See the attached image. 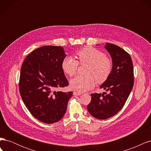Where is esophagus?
<instances>
[{
    "mask_svg": "<svg viewBox=\"0 0 151 151\" xmlns=\"http://www.w3.org/2000/svg\"><path fill=\"white\" fill-rule=\"evenodd\" d=\"M73 94L75 96H80L82 94V93L80 92H78V91H74V92L73 93Z\"/></svg>",
    "mask_w": 151,
    "mask_h": 151,
    "instance_id": "esophagus-1",
    "label": "esophagus"
}]
</instances>
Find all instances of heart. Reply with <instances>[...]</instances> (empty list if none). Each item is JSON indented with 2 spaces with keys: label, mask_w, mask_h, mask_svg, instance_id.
Masks as SVG:
<instances>
[{
  "label": "heart",
  "mask_w": 151,
  "mask_h": 151,
  "mask_svg": "<svg viewBox=\"0 0 151 151\" xmlns=\"http://www.w3.org/2000/svg\"><path fill=\"white\" fill-rule=\"evenodd\" d=\"M80 64L87 63V76H77L70 81V88L82 93L88 91L98 83L106 81L112 70V63L103 52L93 47H86L77 52ZM79 62L74 58L68 55L63 58L61 66L63 71L69 76L77 72Z\"/></svg>",
  "instance_id": "heart-1"
}]
</instances>
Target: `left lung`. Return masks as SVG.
Instances as JSON below:
<instances>
[{
    "label": "left lung",
    "mask_w": 151,
    "mask_h": 151,
    "mask_svg": "<svg viewBox=\"0 0 151 151\" xmlns=\"http://www.w3.org/2000/svg\"><path fill=\"white\" fill-rule=\"evenodd\" d=\"M110 54L113 67L108 78L100 86L108 93L91 94L88 110L99 120L110 118L121 110L129 96L134 83L133 63L130 55L114 44L104 47Z\"/></svg>",
    "instance_id": "8db88e82"
}]
</instances>
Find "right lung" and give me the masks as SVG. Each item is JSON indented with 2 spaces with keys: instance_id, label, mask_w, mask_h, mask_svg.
Instances as JSON below:
<instances>
[{
  "instance_id": "1",
  "label": "right lung",
  "mask_w": 151,
  "mask_h": 151,
  "mask_svg": "<svg viewBox=\"0 0 151 151\" xmlns=\"http://www.w3.org/2000/svg\"><path fill=\"white\" fill-rule=\"evenodd\" d=\"M66 57L62 47L44 46L31 52L22 63L19 93L25 106L39 121L51 124L65 115L72 92L55 91L68 82L61 63Z\"/></svg>"
}]
</instances>
